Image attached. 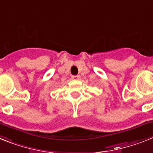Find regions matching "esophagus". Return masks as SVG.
I'll return each instance as SVG.
<instances>
[{"instance_id":"34e87169","label":"esophagus","mask_w":153,"mask_h":153,"mask_svg":"<svg viewBox=\"0 0 153 153\" xmlns=\"http://www.w3.org/2000/svg\"><path fill=\"white\" fill-rule=\"evenodd\" d=\"M71 79L76 81L79 80V79H80V75H72V76H71Z\"/></svg>"}]
</instances>
